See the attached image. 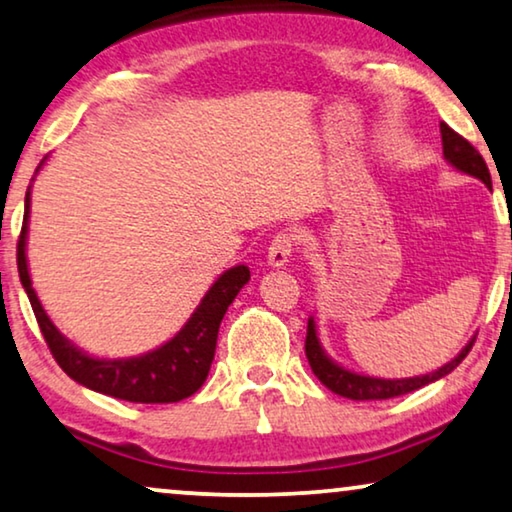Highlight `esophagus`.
<instances>
[{
  "mask_svg": "<svg viewBox=\"0 0 512 512\" xmlns=\"http://www.w3.org/2000/svg\"><path fill=\"white\" fill-rule=\"evenodd\" d=\"M299 236L292 232V229H285V232H278L273 236L271 246H269V264L271 266H285L287 259L292 257V250L297 248Z\"/></svg>",
  "mask_w": 512,
  "mask_h": 512,
  "instance_id": "34e87169",
  "label": "esophagus"
}]
</instances>
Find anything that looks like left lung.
<instances>
[{
    "mask_svg": "<svg viewBox=\"0 0 512 512\" xmlns=\"http://www.w3.org/2000/svg\"><path fill=\"white\" fill-rule=\"evenodd\" d=\"M441 136H443V155L452 167L464 171L473 178H480L487 187H492V176H489V169L482 155L475 150L464 136H459L455 129L441 122ZM473 348V341L466 345V348L459 352V355L448 362L441 369L434 373H427V376H415V378H401V380H385V378H371V376H359V373H352L343 366H338L336 362L325 355L322 345L318 341V334H315V320H308V329H306V357L308 364L322 385L331 390L338 397L352 399V401H376V399H392V397H401V394L415 392L420 387L434 383V380L448 376L450 371H455L462 359L469 355V350Z\"/></svg>",
    "mask_w": 512,
    "mask_h": 512,
    "instance_id": "obj_1",
    "label": "left lung"
}]
</instances>
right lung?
Returning a JSON list of instances; mask_svg holds the SVG:
<instances>
[{"instance_id":"obj_1","label":"right lung","mask_w":512,"mask_h":512,"mask_svg":"<svg viewBox=\"0 0 512 512\" xmlns=\"http://www.w3.org/2000/svg\"><path fill=\"white\" fill-rule=\"evenodd\" d=\"M27 218H30V192L25 197V218L18 239V273L30 297L32 311L37 315L41 334L62 371L90 390L132 403H176L192 397L211 371L220 322L236 294L250 280L248 266L239 264L222 273L185 327L157 350L132 359H97L85 355L57 331L43 311L37 292L32 290L25 257Z\"/></svg>"}]
</instances>
